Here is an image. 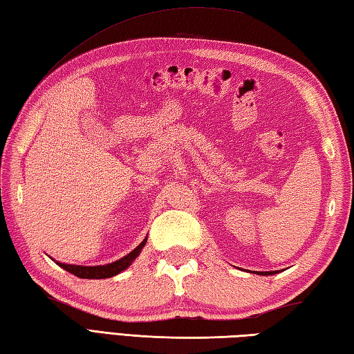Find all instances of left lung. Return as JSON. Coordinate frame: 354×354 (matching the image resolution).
Wrapping results in <instances>:
<instances>
[{
	"label": "left lung",
	"instance_id": "8db88e82",
	"mask_svg": "<svg viewBox=\"0 0 354 354\" xmlns=\"http://www.w3.org/2000/svg\"><path fill=\"white\" fill-rule=\"evenodd\" d=\"M255 274H259V275H274V274H278L277 270H266V272H255Z\"/></svg>",
	"mask_w": 354,
	"mask_h": 354
}]
</instances>
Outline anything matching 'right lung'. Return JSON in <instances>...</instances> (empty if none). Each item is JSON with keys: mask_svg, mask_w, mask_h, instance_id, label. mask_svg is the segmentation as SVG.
Wrapping results in <instances>:
<instances>
[{"mask_svg": "<svg viewBox=\"0 0 354 354\" xmlns=\"http://www.w3.org/2000/svg\"><path fill=\"white\" fill-rule=\"evenodd\" d=\"M147 242V237H145V240L135 248L133 251H131L124 257L118 259L112 263H108V265H99V266H82V265H66V263H61V261H56L59 266L64 268L65 270H68L70 274L76 275L79 278H89V280H102V278H111L114 275H118L120 272H123L127 268H129L132 263L135 261V259L138 257L140 252L142 248H145Z\"/></svg>", "mask_w": 354, "mask_h": 354, "instance_id": "add662e5", "label": "right lung"}]
</instances>
